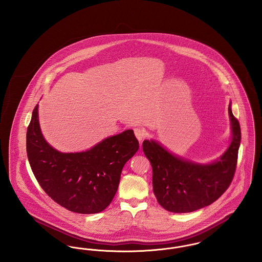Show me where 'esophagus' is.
<instances>
[{"label": "esophagus", "mask_w": 262, "mask_h": 262, "mask_svg": "<svg viewBox=\"0 0 262 262\" xmlns=\"http://www.w3.org/2000/svg\"><path fill=\"white\" fill-rule=\"evenodd\" d=\"M134 133H135V136L137 138L139 142H141L146 136V131L143 128H140V127H137V128L134 129Z\"/></svg>", "instance_id": "obj_1"}]
</instances>
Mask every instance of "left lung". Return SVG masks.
<instances>
[{
    "label": "left lung",
    "mask_w": 262,
    "mask_h": 262,
    "mask_svg": "<svg viewBox=\"0 0 262 262\" xmlns=\"http://www.w3.org/2000/svg\"><path fill=\"white\" fill-rule=\"evenodd\" d=\"M231 143L210 163H197L145 140L143 151L152 167V190L159 204L172 213H189L208 206L227 190L234 178L241 145V127L229 104Z\"/></svg>",
    "instance_id": "left-lung-1"
}]
</instances>
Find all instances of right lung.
<instances>
[{
    "instance_id": "add662e5",
    "label": "right lung",
    "mask_w": 262,
    "mask_h": 262,
    "mask_svg": "<svg viewBox=\"0 0 262 262\" xmlns=\"http://www.w3.org/2000/svg\"><path fill=\"white\" fill-rule=\"evenodd\" d=\"M138 149L134 131L129 129L85 151H58L43 137L38 104L27 132L28 162L42 189L59 205L80 214L99 213L111 204L122 168Z\"/></svg>"
}]
</instances>
